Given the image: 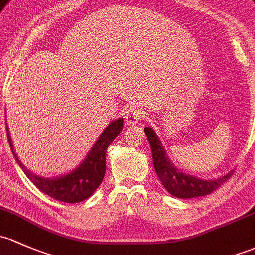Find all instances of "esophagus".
Returning <instances> with one entry per match:
<instances>
[{
    "mask_svg": "<svg viewBox=\"0 0 255 255\" xmlns=\"http://www.w3.org/2000/svg\"><path fill=\"white\" fill-rule=\"evenodd\" d=\"M145 117V112L141 108H130L125 113V122L128 125H135Z\"/></svg>",
    "mask_w": 255,
    "mask_h": 255,
    "instance_id": "34e87169",
    "label": "esophagus"
}]
</instances>
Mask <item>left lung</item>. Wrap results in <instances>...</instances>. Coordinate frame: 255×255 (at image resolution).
Wrapping results in <instances>:
<instances>
[{"label": "left lung", "instance_id": "left-lung-1", "mask_svg": "<svg viewBox=\"0 0 255 255\" xmlns=\"http://www.w3.org/2000/svg\"><path fill=\"white\" fill-rule=\"evenodd\" d=\"M145 133L149 146H151L154 170H156L157 175H158L159 180L166 188V190L175 198L190 199L207 195L224 184L226 180L233 174L232 170V172H228L227 174L222 175L217 179L211 180L201 179V178L194 177V175L185 174V173L180 172L170 162L169 157L167 156L166 149L159 141L157 133L149 127L145 128Z\"/></svg>", "mask_w": 255, "mask_h": 255}]
</instances>
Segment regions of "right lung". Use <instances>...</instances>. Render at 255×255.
<instances>
[{"label": "right lung", "instance_id": "right-lung-1", "mask_svg": "<svg viewBox=\"0 0 255 255\" xmlns=\"http://www.w3.org/2000/svg\"><path fill=\"white\" fill-rule=\"evenodd\" d=\"M6 128L13 156L15 157V161L25 173V175L29 178L30 182L39 190L51 196L52 199H56L62 203L75 204L88 199L103 182L104 174H106L107 148L123 130V118L114 120L106 128V130L102 132V135L99 136V138L96 141L94 146L92 147L80 166L76 167L67 174L60 175L56 178L39 177V175L31 173L29 169H27L15 154L14 147L12 145V140H10L8 132V127H6Z\"/></svg>", "mask_w": 255, "mask_h": 255}]
</instances>
